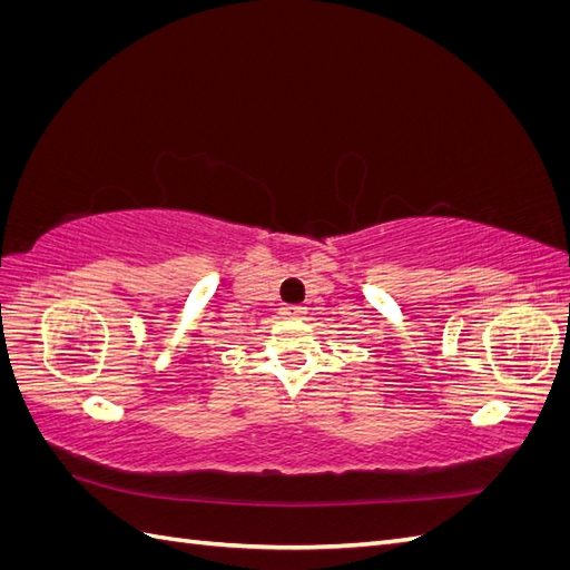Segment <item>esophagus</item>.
Segmentation results:
<instances>
[{
    "label": "esophagus",
    "mask_w": 570,
    "mask_h": 570,
    "mask_svg": "<svg viewBox=\"0 0 570 570\" xmlns=\"http://www.w3.org/2000/svg\"><path fill=\"white\" fill-rule=\"evenodd\" d=\"M281 314L285 316V318H304L306 316V306H299V304H287V306H283L281 308Z\"/></svg>",
    "instance_id": "obj_1"
}]
</instances>
